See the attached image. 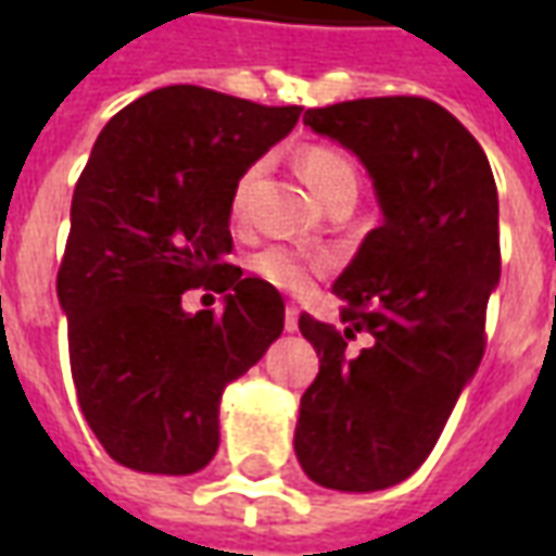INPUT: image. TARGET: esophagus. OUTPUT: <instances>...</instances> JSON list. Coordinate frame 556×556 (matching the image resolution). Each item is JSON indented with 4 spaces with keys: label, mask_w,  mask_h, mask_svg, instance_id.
Masks as SVG:
<instances>
[{
    "label": "esophagus",
    "mask_w": 556,
    "mask_h": 556,
    "mask_svg": "<svg viewBox=\"0 0 556 556\" xmlns=\"http://www.w3.org/2000/svg\"><path fill=\"white\" fill-rule=\"evenodd\" d=\"M286 330L289 333L298 330V306H286Z\"/></svg>",
    "instance_id": "esophagus-1"
}]
</instances>
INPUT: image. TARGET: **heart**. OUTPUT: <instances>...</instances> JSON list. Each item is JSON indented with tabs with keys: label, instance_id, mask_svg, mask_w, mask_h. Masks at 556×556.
Here are the masks:
<instances>
[{
	"label": "heart",
	"instance_id": "1",
	"mask_svg": "<svg viewBox=\"0 0 556 556\" xmlns=\"http://www.w3.org/2000/svg\"><path fill=\"white\" fill-rule=\"evenodd\" d=\"M298 166H301V175L309 181L315 195L327 207L339 205V202L354 205L361 178H357V166L351 163L349 154H342L333 146H306L298 157ZM255 175H258V166H247L231 187L229 214L235 219L247 214ZM250 270L282 294H306L313 289L315 279L330 270V258L318 253H303V250H294L286 243H270V247H262L258 253L250 255Z\"/></svg>",
	"mask_w": 556,
	"mask_h": 556
}]
</instances>
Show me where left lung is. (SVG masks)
<instances>
[{
	"instance_id": "8db88e82",
	"label": "left lung",
	"mask_w": 556,
	"mask_h": 556,
	"mask_svg": "<svg viewBox=\"0 0 556 556\" xmlns=\"http://www.w3.org/2000/svg\"><path fill=\"white\" fill-rule=\"evenodd\" d=\"M303 122L366 163L384 223L333 282L342 327L309 313L298 321L321 366L301 399L294 453L325 489H390L429 458L485 354L497 187L482 146L429 98H361ZM357 332L374 342L351 355Z\"/></svg>"
}]
</instances>
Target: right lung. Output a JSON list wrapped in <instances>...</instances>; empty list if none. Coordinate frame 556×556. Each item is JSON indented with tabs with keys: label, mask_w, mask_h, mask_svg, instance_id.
Instances as JSON below:
<instances>
[{
	"label": "right lung",
	"mask_w": 556,
	"mask_h": 556,
	"mask_svg": "<svg viewBox=\"0 0 556 556\" xmlns=\"http://www.w3.org/2000/svg\"><path fill=\"white\" fill-rule=\"evenodd\" d=\"M202 86H166L115 113L74 187L55 277L83 417L118 465L195 473L219 446V396L282 333L286 303L229 265V195L298 125ZM227 294L223 314L184 290Z\"/></svg>",
	"instance_id": "obj_1"
}]
</instances>
